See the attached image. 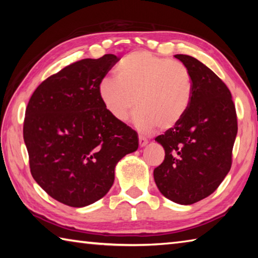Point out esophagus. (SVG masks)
Returning a JSON list of instances; mask_svg holds the SVG:
<instances>
[{"mask_svg":"<svg viewBox=\"0 0 258 258\" xmlns=\"http://www.w3.org/2000/svg\"><path fill=\"white\" fill-rule=\"evenodd\" d=\"M148 143V139H146L145 137H142V135H139V145L140 147H145L147 146Z\"/></svg>","mask_w":258,"mask_h":258,"instance_id":"esophagus-1","label":"esophagus"}]
</instances>
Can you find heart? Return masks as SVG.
<instances>
[{"label": "heart", "mask_w": 258, "mask_h": 258, "mask_svg": "<svg viewBox=\"0 0 258 258\" xmlns=\"http://www.w3.org/2000/svg\"><path fill=\"white\" fill-rule=\"evenodd\" d=\"M116 78H106L99 97L113 119L126 123L135 106L134 124L141 132L157 126L168 130L185 115L194 93L192 77L180 61L148 51L126 55L115 71Z\"/></svg>", "instance_id": "1"}]
</instances>
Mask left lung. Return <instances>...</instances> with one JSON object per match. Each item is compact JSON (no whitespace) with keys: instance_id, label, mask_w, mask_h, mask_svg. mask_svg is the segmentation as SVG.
<instances>
[{"instance_id":"left-lung-1","label":"left lung","mask_w":258,"mask_h":258,"mask_svg":"<svg viewBox=\"0 0 258 258\" xmlns=\"http://www.w3.org/2000/svg\"><path fill=\"white\" fill-rule=\"evenodd\" d=\"M175 58L189 69L194 93L182 119L155 139L165 159L154 177L166 198L191 205L212 195L229 173L238 121L224 82L194 56Z\"/></svg>"}]
</instances>
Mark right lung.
<instances>
[{
	"label": "right lung",
	"mask_w": 258,
	"mask_h": 258,
	"mask_svg": "<svg viewBox=\"0 0 258 258\" xmlns=\"http://www.w3.org/2000/svg\"><path fill=\"white\" fill-rule=\"evenodd\" d=\"M119 59H83L43 81L29 99L24 141L34 180L71 207L101 199L116 164L138 149V133L109 115L99 86Z\"/></svg>",
	"instance_id": "1"
}]
</instances>
